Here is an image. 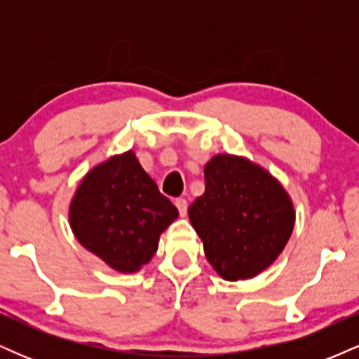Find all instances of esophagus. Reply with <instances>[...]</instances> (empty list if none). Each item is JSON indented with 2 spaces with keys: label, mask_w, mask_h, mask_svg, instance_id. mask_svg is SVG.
Masks as SVG:
<instances>
[{
  "label": "esophagus",
  "mask_w": 359,
  "mask_h": 359,
  "mask_svg": "<svg viewBox=\"0 0 359 359\" xmlns=\"http://www.w3.org/2000/svg\"><path fill=\"white\" fill-rule=\"evenodd\" d=\"M175 205H177V209H179L180 216L182 217L187 216V201L180 197V199H175Z\"/></svg>",
  "instance_id": "esophagus-1"
}]
</instances>
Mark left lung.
<instances>
[{"label": "left lung", "mask_w": 359, "mask_h": 359, "mask_svg": "<svg viewBox=\"0 0 359 359\" xmlns=\"http://www.w3.org/2000/svg\"><path fill=\"white\" fill-rule=\"evenodd\" d=\"M204 180L205 191L189 208V219L205 258L229 282L257 277L290 240L292 197L266 168L241 155H214Z\"/></svg>", "instance_id": "8db88e82"}]
</instances>
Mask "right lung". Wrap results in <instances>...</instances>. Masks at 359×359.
I'll return each mask as SVG.
<instances>
[{
  "label": "right lung",
  "mask_w": 359,
  "mask_h": 359,
  "mask_svg": "<svg viewBox=\"0 0 359 359\" xmlns=\"http://www.w3.org/2000/svg\"><path fill=\"white\" fill-rule=\"evenodd\" d=\"M177 217V208L158 192L133 150L90 168L69 204L76 240L119 273L142 270Z\"/></svg>",
  "instance_id": "1"
}]
</instances>
